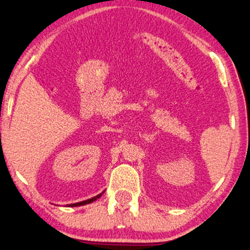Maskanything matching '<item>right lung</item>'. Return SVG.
Here are the masks:
<instances>
[{
  "mask_svg": "<svg viewBox=\"0 0 250 250\" xmlns=\"http://www.w3.org/2000/svg\"><path fill=\"white\" fill-rule=\"evenodd\" d=\"M102 196V194H98L97 196H95V198H92V199H89V200H85V201H82V202H77V204H72L71 206L73 207V206H83V205H87V204H91V202H93V201H96L97 199L98 198H101Z\"/></svg>",
  "mask_w": 250,
  "mask_h": 250,
  "instance_id": "obj_1",
  "label": "right lung"
}]
</instances>
